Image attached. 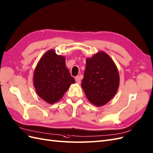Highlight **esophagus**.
<instances>
[{"label":"esophagus","mask_w":153,"mask_h":153,"mask_svg":"<svg viewBox=\"0 0 153 153\" xmlns=\"http://www.w3.org/2000/svg\"><path fill=\"white\" fill-rule=\"evenodd\" d=\"M76 83H78V84H79L80 83H81V80H80V77H79V76H77V77H76Z\"/></svg>","instance_id":"esophagus-1"}]
</instances>
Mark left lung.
<instances>
[{"label": "left lung", "mask_w": 153, "mask_h": 153, "mask_svg": "<svg viewBox=\"0 0 153 153\" xmlns=\"http://www.w3.org/2000/svg\"><path fill=\"white\" fill-rule=\"evenodd\" d=\"M119 85L118 70L107 53L100 52L86 59L81 87L93 105L101 107L107 103L115 96Z\"/></svg>", "instance_id": "obj_1"}]
</instances>
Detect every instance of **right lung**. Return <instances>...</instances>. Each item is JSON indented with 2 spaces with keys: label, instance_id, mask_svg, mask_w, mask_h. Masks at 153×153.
<instances>
[{
  "label": "right lung",
  "instance_id": "obj_1",
  "mask_svg": "<svg viewBox=\"0 0 153 153\" xmlns=\"http://www.w3.org/2000/svg\"><path fill=\"white\" fill-rule=\"evenodd\" d=\"M37 95L50 104L60 100L75 79L65 65V57L53 50L46 52L39 60L33 74Z\"/></svg>",
  "mask_w": 153,
  "mask_h": 153
}]
</instances>
